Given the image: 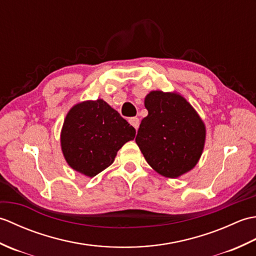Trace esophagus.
Returning a JSON list of instances; mask_svg holds the SVG:
<instances>
[{
	"mask_svg": "<svg viewBox=\"0 0 256 256\" xmlns=\"http://www.w3.org/2000/svg\"><path fill=\"white\" fill-rule=\"evenodd\" d=\"M128 122H130V124H131L135 130L138 128V126H140V118H128Z\"/></svg>",
	"mask_w": 256,
	"mask_h": 256,
	"instance_id": "34e87169",
	"label": "esophagus"
}]
</instances>
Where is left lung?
Returning <instances> with one entry per match:
<instances>
[{
	"label": "left lung",
	"mask_w": 256,
	"mask_h": 256,
	"mask_svg": "<svg viewBox=\"0 0 256 256\" xmlns=\"http://www.w3.org/2000/svg\"><path fill=\"white\" fill-rule=\"evenodd\" d=\"M144 104L148 116L140 122L135 142L148 165L166 178L192 170L206 143V125L198 112L175 91H150Z\"/></svg>",
	"instance_id": "1"
}]
</instances>
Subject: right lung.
<instances>
[{
	"label": "right lung",
	"instance_id": "obj_1",
	"mask_svg": "<svg viewBox=\"0 0 256 256\" xmlns=\"http://www.w3.org/2000/svg\"><path fill=\"white\" fill-rule=\"evenodd\" d=\"M135 133L132 125L104 100H86L67 113L60 146L67 164L92 178L112 164L118 150L134 140Z\"/></svg>",
	"mask_w": 256,
	"mask_h": 256
}]
</instances>
